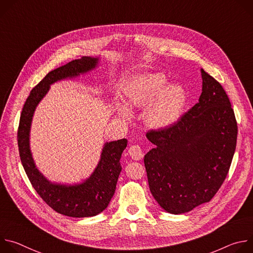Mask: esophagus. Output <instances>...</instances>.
Segmentation results:
<instances>
[{
  "label": "esophagus",
  "mask_w": 253,
  "mask_h": 253,
  "mask_svg": "<svg viewBox=\"0 0 253 253\" xmlns=\"http://www.w3.org/2000/svg\"><path fill=\"white\" fill-rule=\"evenodd\" d=\"M128 153L134 160H140L144 156V153L139 145H131L128 150Z\"/></svg>",
  "instance_id": "obj_1"
}]
</instances>
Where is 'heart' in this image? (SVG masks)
Segmentation results:
<instances>
[{"mask_svg": "<svg viewBox=\"0 0 253 253\" xmlns=\"http://www.w3.org/2000/svg\"><path fill=\"white\" fill-rule=\"evenodd\" d=\"M167 84L161 73L140 75L125 92L126 104L130 108L142 109L143 119L152 129L170 127L181 116L186 104L184 89L176 84ZM119 113L130 118L131 112L125 105L118 107Z\"/></svg>", "mask_w": 253, "mask_h": 253, "instance_id": "obj_1", "label": "heart"}]
</instances>
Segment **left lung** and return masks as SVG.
<instances>
[{
    "label": "left lung",
    "mask_w": 253,
    "mask_h": 253,
    "mask_svg": "<svg viewBox=\"0 0 253 253\" xmlns=\"http://www.w3.org/2000/svg\"><path fill=\"white\" fill-rule=\"evenodd\" d=\"M199 102L176 123L150 130L144 157L150 191L167 212L181 214L209 202L225 180L235 152L237 123L229 98L201 69Z\"/></svg>",
    "instance_id": "1"
}]
</instances>
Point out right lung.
I'll return each instance as SVG.
<instances>
[{"label": "right lung", "instance_id": "obj_1", "mask_svg": "<svg viewBox=\"0 0 253 253\" xmlns=\"http://www.w3.org/2000/svg\"><path fill=\"white\" fill-rule=\"evenodd\" d=\"M99 58L82 57L59 67L30 93L20 117L18 146L21 162L31 184L41 198L55 211L70 217H91L105 210L113 197L122 170L120 158L127 146V139L106 142L97 167L89 178L78 184L54 183L39 171L30 149V131L33 116L40 101L57 81L85 74L98 66Z\"/></svg>", "mask_w": 253, "mask_h": 253}]
</instances>
